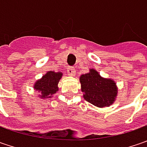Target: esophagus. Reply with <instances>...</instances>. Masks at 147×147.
Here are the masks:
<instances>
[{
	"label": "esophagus",
	"instance_id": "1",
	"mask_svg": "<svg viewBox=\"0 0 147 147\" xmlns=\"http://www.w3.org/2000/svg\"><path fill=\"white\" fill-rule=\"evenodd\" d=\"M68 74H69V75H70V76H74L75 75V69L73 68V67H69L68 68Z\"/></svg>",
	"mask_w": 147,
	"mask_h": 147
}]
</instances>
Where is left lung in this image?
Masks as SVG:
<instances>
[{
	"instance_id": "1",
	"label": "left lung",
	"mask_w": 147,
	"mask_h": 147,
	"mask_svg": "<svg viewBox=\"0 0 147 147\" xmlns=\"http://www.w3.org/2000/svg\"><path fill=\"white\" fill-rule=\"evenodd\" d=\"M83 97L89 103L100 108L110 106L115 100L118 88L115 81L104 78L98 72L91 69L80 78Z\"/></svg>"
}]
</instances>
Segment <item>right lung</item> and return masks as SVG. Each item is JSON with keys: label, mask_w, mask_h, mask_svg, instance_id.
Segmentation results:
<instances>
[{"label": "right lung", "mask_w": 147, "mask_h": 147, "mask_svg": "<svg viewBox=\"0 0 147 147\" xmlns=\"http://www.w3.org/2000/svg\"><path fill=\"white\" fill-rule=\"evenodd\" d=\"M63 74L61 72L55 73L48 71L42 78L35 82L33 88L40 92L41 98H51L56 92H58V83Z\"/></svg>", "instance_id": "1"}]
</instances>
